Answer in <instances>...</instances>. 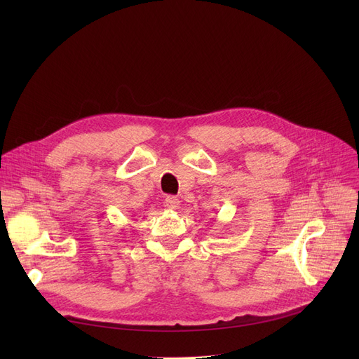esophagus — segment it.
<instances>
[{
	"label": "esophagus",
	"instance_id": "obj_1",
	"mask_svg": "<svg viewBox=\"0 0 359 359\" xmlns=\"http://www.w3.org/2000/svg\"><path fill=\"white\" fill-rule=\"evenodd\" d=\"M165 206L168 210H172V211H176V210H179V205H180V201L176 198V196H167L165 198Z\"/></svg>",
	"mask_w": 359,
	"mask_h": 359
}]
</instances>
